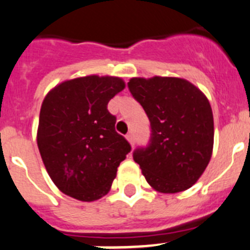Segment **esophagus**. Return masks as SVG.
I'll list each match as a JSON object with an SVG mask.
<instances>
[{
    "mask_svg": "<svg viewBox=\"0 0 250 250\" xmlns=\"http://www.w3.org/2000/svg\"><path fill=\"white\" fill-rule=\"evenodd\" d=\"M125 138H127V141L129 142V145L132 146V147H133V146H134V137H133V134L128 133L127 136H125Z\"/></svg>",
    "mask_w": 250,
    "mask_h": 250,
    "instance_id": "esophagus-1",
    "label": "esophagus"
}]
</instances>
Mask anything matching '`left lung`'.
I'll return each mask as SVG.
<instances>
[{
	"label": "left lung",
	"mask_w": 250,
	"mask_h": 250,
	"mask_svg": "<svg viewBox=\"0 0 250 250\" xmlns=\"http://www.w3.org/2000/svg\"><path fill=\"white\" fill-rule=\"evenodd\" d=\"M128 88L152 128L149 146L134 150V162L157 192L187 190L201 178L212 157L214 122L208 98L178 77H133Z\"/></svg>",
	"instance_id": "left-lung-1"
}]
</instances>
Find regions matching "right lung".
Instances as JSON below:
<instances>
[{
  "instance_id": "right-lung-1",
  "label": "right lung",
  "mask_w": 250,
  "mask_h": 250,
  "mask_svg": "<svg viewBox=\"0 0 250 250\" xmlns=\"http://www.w3.org/2000/svg\"><path fill=\"white\" fill-rule=\"evenodd\" d=\"M125 83L113 76L67 80L46 94L40 112L37 146L58 189L82 202L109 192L117 168L130 150L114 129L109 101Z\"/></svg>"
}]
</instances>
